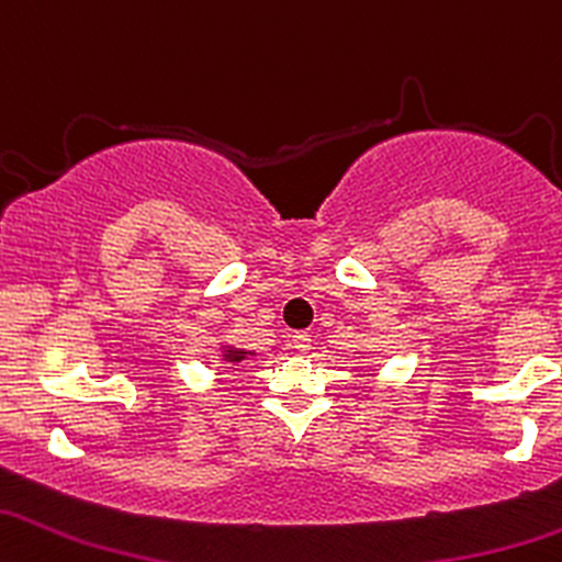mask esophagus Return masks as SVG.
Listing matches in <instances>:
<instances>
[{
  "mask_svg": "<svg viewBox=\"0 0 562 562\" xmlns=\"http://www.w3.org/2000/svg\"><path fill=\"white\" fill-rule=\"evenodd\" d=\"M311 334L307 331H294V337H292V348L297 350V352H307L311 350Z\"/></svg>",
  "mask_w": 562,
  "mask_h": 562,
  "instance_id": "34e87169",
  "label": "esophagus"
}]
</instances>
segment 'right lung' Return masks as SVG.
<instances>
[{
  "instance_id": "obj_1",
  "label": "right lung",
  "mask_w": 562,
  "mask_h": 562,
  "mask_svg": "<svg viewBox=\"0 0 562 562\" xmlns=\"http://www.w3.org/2000/svg\"><path fill=\"white\" fill-rule=\"evenodd\" d=\"M247 356H251V352H247V350H236V348H225V350H223V358H225V361H231V363L244 361V358H247Z\"/></svg>"
}]
</instances>
